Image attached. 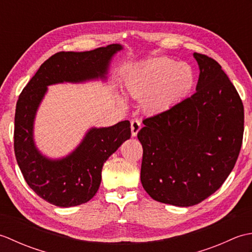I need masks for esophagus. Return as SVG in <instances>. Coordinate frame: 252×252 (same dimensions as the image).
Instances as JSON below:
<instances>
[{"label": "esophagus", "mask_w": 252, "mask_h": 252, "mask_svg": "<svg viewBox=\"0 0 252 252\" xmlns=\"http://www.w3.org/2000/svg\"><path fill=\"white\" fill-rule=\"evenodd\" d=\"M141 127H142V125H141L140 121L136 120V119L132 120L131 121V133H132V136H136L138 131L141 130Z\"/></svg>", "instance_id": "esophagus-1"}]
</instances>
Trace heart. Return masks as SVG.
<instances>
[{
	"label": "heart",
	"mask_w": 252,
	"mask_h": 252,
	"mask_svg": "<svg viewBox=\"0 0 252 252\" xmlns=\"http://www.w3.org/2000/svg\"><path fill=\"white\" fill-rule=\"evenodd\" d=\"M194 69L187 63L157 57L141 63L126 78L127 92L144 98L151 111H164L183 100L195 85Z\"/></svg>",
	"instance_id": "obj_1"
}]
</instances>
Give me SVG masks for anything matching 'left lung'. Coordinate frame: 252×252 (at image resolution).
Listing matches in <instances>:
<instances>
[{
    "label": "left lung",
    "mask_w": 252,
    "mask_h": 252,
    "mask_svg": "<svg viewBox=\"0 0 252 252\" xmlns=\"http://www.w3.org/2000/svg\"><path fill=\"white\" fill-rule=\"evenodd\" d=\"M196 93L143 120L141 182L153 199L190 207L216 192L232 172L243 143L244 105L219 63L194 53Z\"/></svg>",
    "instance_id": "obj_1"
}]
</instances>
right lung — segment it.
Wrapping results in <instances>:
<instances>
[{"mask_svg": "<svg viewBox=\"0 0 252 252\" xmlns=\"http://www.w3.org/2000/svg\"><path fill=\"white\" fill-rule=\"evenodd\" d=\"M120 44L88 52H60L42 63L16 105L14 149L27 184L52 205L68 208L92 199L98 190L101 169L123 142L131 137L127 120L107 127H91L81 143L60 159H52L37 149L33 127L36 111L47 87L58 83L106 81L109 65Z\"/></svg>", "mask_w": 252, "mask_h": 252, "instance_id": "add662e5", "label": "right lung"}]
</instances>
